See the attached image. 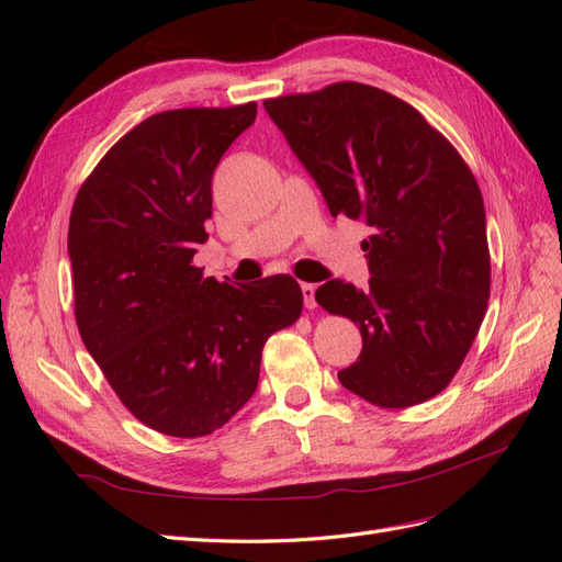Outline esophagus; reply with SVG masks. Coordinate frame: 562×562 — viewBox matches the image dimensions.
Masks as SVG:
<instances>
[{
    "mask_svg": "<svg viewBox=\"0 0 562 562\" xmlns=\"http://www.w3.org/2000/svg\"><path fill=\"white\" fill-rule=\"evenodd\" d=\"M314 293H316V285L314 283H302V297H304V307H307V310L316 307Z\"/></svg>",
    "mask_w": 562,
    "mask_h": 562,
    "instance_id": "1",
    "label": "esophagus"
}]
</instances>
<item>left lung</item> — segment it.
<instances>
[{
	"instance_id": "obj_1",
	"label": "left lung",
	"mask_w": 562,
	"mask_h": 562,
	"mask_svg": "<svg viewBox=\"0 0 562 562\" xmlns=\"http://www.w3.org/2000/svg\"><path fill=\"white\" fill-rule=\"evenodd\" d=\"M265 110L312 173L330 215L366 220L370 288L333 279L328 314L361 330L359 361L337 372L378 407L443 391L464 363L490 297L481 187L462 155L413 105L359 81L267 98Z\"/></svg>"
}]
</instances>
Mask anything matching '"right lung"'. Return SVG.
<instances>
[{"mask_svg":"<svg viewBox=\"0 0 562 562\" xmlns=\"http://www.w3.org/2000/svg\"><path fill=\"white\" fill-rule=\"evenodd\" d=\"M258 105L147 116L79 187L67 250L75 318L128 413L166 436H209L255 394L269 335L293 326L302 291L279 274L250 285L203 277L213 171Z\"/></svg>","mask_w":562,"mask_h":562,"instance_id":"right-lung-1","label":"right lung"}]
</instances>
